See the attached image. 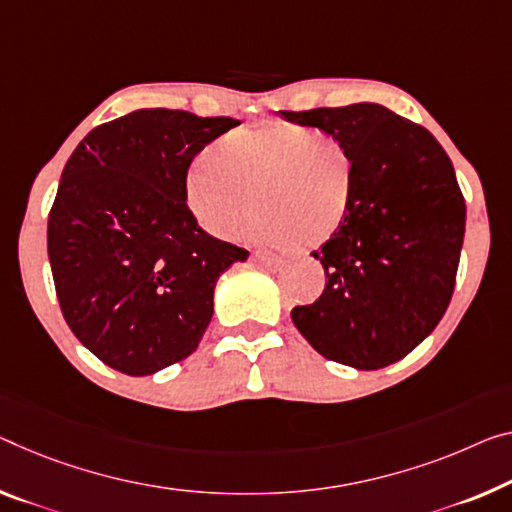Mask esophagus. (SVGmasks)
Segmentation results:
<instances>
[{"mask_svg": "<svg viewBox=\"0 0 512 512\" xmlns=\"http://www.w3.org/2000/svg\"><path fill=\"white\" fill-rule=\"evenodd\" d=\"M254 261H256L258 265L270 267V270H277V267L281 265L279 258H274V256H270V254H263V251H254Z\"/></svg>", "mask_w": 512, "mask_h": 512, "instance_id": "obj_1", "label": "esophagus"}]
</instances>
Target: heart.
<instances>
[{
  "label": "heart",
  "mask_w": 512,
  "mask_h": 512,
  "mask_svg": "<svg viewBox=\"0 0 512 512\" xmlns=\"http://www.w3.org/2000/svg\"><path fill=\"white\" fill-rule=\"evenodd\" d=\"M355 178L348 141L302 125L265 123L233 132L196 157L185 199L215 238L240 240L258 201V235L267 245L311 249L348 217Z\"/></svg>",
  "instance_id": "obj_1"
}]
</instances>
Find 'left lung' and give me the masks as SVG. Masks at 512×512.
<instances>
[{
  "label": "left lung",
  "mask_w": 512,
  "mask_h": 512,
  "mask_svg": "<svg viewBox=\"0 0 512 512\" xmlns=\"http://www.w3.org/2000/svg\"><path fill=\"white\" fill-rule=\"evenodd\" d=\"M281 116L348 141L357 174L348 217L311 254L325 290L290 316L322 357L377 371L410 355L451 302L467 217L453 164L426 128L377 102Z\"/></svg>",
  "instance_id": "1"
}]
</instances>
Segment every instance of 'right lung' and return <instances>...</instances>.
<instances>
[{
	"mask_svg": "<svg viewBox=\"0 0 512 512\" xmlns=\"http://www.w3.org/2000/svg\"><path fill=\"white\" fill-rule=\"evenodd\" d=\"M240 121L137 109L93 128L68 157L47 219L61 313L86 350L125 375L192 355L217 279L249 251L212 238L185 199V176Z\"/></svg>",
	"mask_w": 512,
	"mask_h": 512,
	"instance_id": "obj_1",
	"label": "right lung"
}]
</instances>
